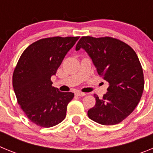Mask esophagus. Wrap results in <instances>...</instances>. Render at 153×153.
Here are the masks:
<instances>
[{"label": "esophagus", "mask_w": 153, "mask_h": 153, "mask_svg": "<svg viewBox=\"0 0 153 153\" xmlns=\"http://www.w3.org/2000/svg\"><path fill=\"white\" fill-rule=\"evenodd\" d=\"M76 95L78 96V97H84V96H86V93H82V92H76Z\"/></svg>", "instance_id": "1"}]
</instances>
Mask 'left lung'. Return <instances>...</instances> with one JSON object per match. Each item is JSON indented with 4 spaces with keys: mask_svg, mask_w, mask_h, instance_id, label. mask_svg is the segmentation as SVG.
<instances>
[{
    "mask_svg": "<svg viewBox=\"0 0 153 153\" xmlns=\"http://www.w3.org/2000/svg\"><path fill=\"white\" fill-rule=\"evenodd\" d=\"M83 48L97 73L109 83L102 99L94 94L96 104L88 110L89 118L102 125L121 123L138 105L144 89L143 68L132 47L118 39L82 36L76 51Z\"/></svg>",
    "mask_w": 153,
    "mask_h": 153,
    "instance_id": "obj_1",
    "label": "left lung"
}]
</instances>
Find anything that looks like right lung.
<instances>
[{"mask_svg": "<svg viewBox=\"0 0 153 153\" xmlns=\"http://www.w3.org/2000/svg\"><path fill=\"white\" fill-rule=\"evenodd\" d=\"M79 36H53L40 39L27 47L13 74V87L17 102L31 122L41 127L61 123L74 93L52 86L63 58Z\"/></svg>", "mask_w": 153, "mask_h": 153, "instance_id": "1", "label": "right lung"}]
</instances>
